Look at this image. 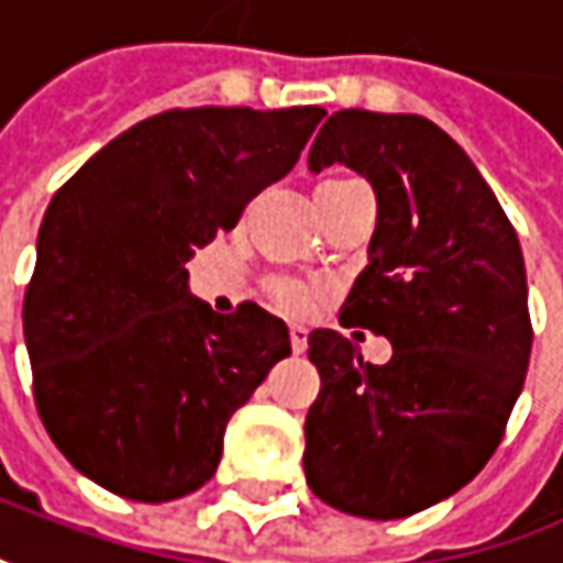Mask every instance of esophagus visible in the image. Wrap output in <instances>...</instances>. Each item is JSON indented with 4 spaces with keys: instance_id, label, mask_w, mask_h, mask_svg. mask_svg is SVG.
I'll use <instances>...</instances> for the list:
<instances>
[{
    "instance_id": "1",
    "label": "esophagus",
    "mask_w": 563,
    "mask_h": 563,
    "mask_svg": "<svg viewBox=\"0 0 563 563\" xmlns=\"http://www.w3.org/2000/svg\"><path fill=\"white\" fill-rule=\"evenodd\" d=\"M291 349H295V354L307 352V329L303 325H291Z\"/></svg>"
}]
</instances>
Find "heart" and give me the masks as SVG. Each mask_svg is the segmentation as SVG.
Returning <instances> with one entry per match:
<instances>
[{
    "instance_id": "heart-1",
    "label": "heart",
    "mask_w": 563,
    "mask_h": 563,
    "mask_svg": "<svg viewBox=\"0 0 563 563\" xmlns=\"http://www.w3.org/2000/svg\"><path fill=\"white\" fill-rule=\"evenodd\" d=\"M266 291L272 297V303L285 317H295V320L310 317L313 307H317V288L300 282V278H291V275H272L266 282Z\"/></svg>"
}]
</instances>
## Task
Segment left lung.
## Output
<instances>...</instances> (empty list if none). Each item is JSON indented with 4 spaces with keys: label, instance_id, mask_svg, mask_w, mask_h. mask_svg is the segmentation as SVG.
<instances>
[{
    "label": "left lung",
    "instance_id": "1",
    "mask_svg": "<svg viewBox=\"0 0 563 563\" xmlns=\"http://www.w3.org/2000/svg\"><path fill=\"white\" fill-rule=\"evenodd\" d=\"M335 161L377 192L371 263L342 325L386 335L393 357L364 364L352 339L310 332L320 396L303 472L329 507L399 520L468 485L507 431L532 352L526 266L492 186L431 120L339 110L310 170Z\"/></svg>",
    "mask_w": 563,
    "mask_h": 563
}]
</instances>
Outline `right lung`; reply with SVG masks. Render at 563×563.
<instances>
[{"instance_id":"1","label":"right lung","mask_w":563,"mask_h":563,"mask_svg":"<svg viewBox=\"0 0 563 563\" xmlns=\"http://www.w3.org/2000/svg\"><path fill=\"white\" fill-rule=\"evenodd\" d=\"M323 107L167 110L117 135L56 189L24 291L46 434L100 488L161 504L209 482L224 428L288 325L253 300L214 313L186 291L192 246L282 180Z\"/></svg>"}]
</instances>
